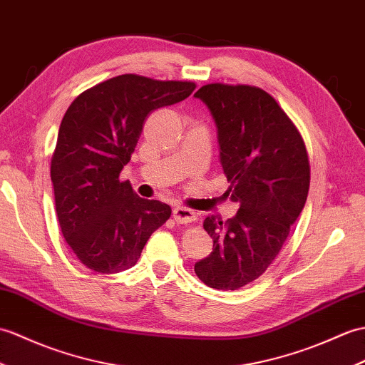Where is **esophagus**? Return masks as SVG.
Listing matches in <instances>:
<instances>
[{"label":"esophagus","mask_w":365,"mask_h":365,"mask_svg":"<svg viewBox=\"0 0 365 365\" xmlns=\"http://www.w3.org/2000/svg\"><path fill=\"white\" fill-rule=\"evenodd\" d=\"M173 216L177 224H190L192 221H196V213L186 207H175L173 211Z\"/></svg>","instance_id":"1"}]
</instances>
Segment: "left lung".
<instances>
[{
    "label": "left lung",
    "mask_w": 365,
    "mask_h": 365,
    "mask_svg": "<svg viewBox=\"0 0 365 365\" xmlns=\"http://www.w3.org/2000/svg\"><path fill=\"white\" fill-rule=\"evenodd\" d=\"M194 96L216 123L227 194L240 203L225 222L205 217L213 252L194 272L210 287L235 291L266 272L302 213L311 179L308 152L297 127L264 90L208 83Z\"/></svg>",
    "instance_id": "8db88e82"
}]
</instances>
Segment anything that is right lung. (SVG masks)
Listing matches in <instances>:
<instances>
[{"label": "right lung", "instance_id": "1", "mask_svg": "<svg viewBox=\"0 0 365 365\" xmlns=\"http://www.w3.org/2000/svg\"><path fill=\"white\" fill-rule=\"evenodd\" d=\"M194 88V82L121 74L81 93L68 107L51 180L63 238L86 267L99 274L130 269L171 216V207L140 197L120 174L149 113L180 103Z\"/></svg>", "mask_w": 365, "mask_h": 365}]
</instances>
